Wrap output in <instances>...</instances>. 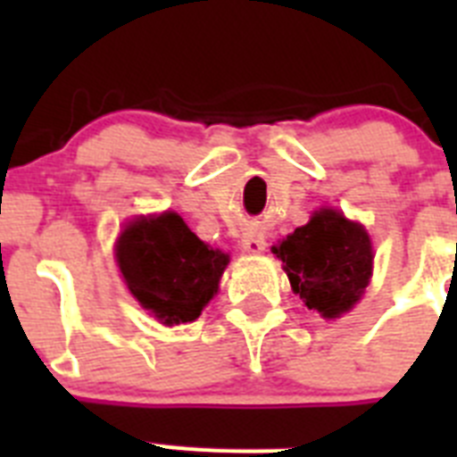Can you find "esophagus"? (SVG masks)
<instances>
[{
	"instance_id": "esophagus-1",
	"label": "esophagus",
	"mask_w": 457,
	"mask_h": 457,
	"mask_svg": "<svg viewBox=\"0 0 457 457\" xmlns=\"http://www.w3.org/2000/svg\"><path fill=\"white\" fill-rule=\"evenodd\" d=\"M242 249L249 253H261L265 249L263 236H258V233H245V237H242Z\"/></svg>"
}]
</instances>
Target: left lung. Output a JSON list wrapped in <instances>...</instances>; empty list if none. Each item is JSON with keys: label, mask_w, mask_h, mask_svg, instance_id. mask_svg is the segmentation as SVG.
Masks as SVG:
<instances>
[{"label": "left lung", "mask_w": 457, "mask_h": 457, "mask_svg": "<svg viewBox=\"0 0 457 457\" xmlns=\"http://www.w3.org/2000/svg\"><path fill=\"white\" fill-rule=\"evenodd\" d=\"M272 252L286 263L295 293L322 318H338L353 309L373 270L364 226L327 208L313 212L309 224L295 228Z\"/></svg>", "instance_id": "obj_1"}]
</instances>
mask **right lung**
<instances>
[{
	"label": "right lung",
	"mask_w": 457,
	"mask_h": 457,
	"mask_svg": "<svg viewBox=\"0 0 457 457\" xmlns=\"http://www.w3.org/2000/svg\"><path fill=\"white\" fill-rule=\"evenodd\" d=\"M116 261L130 293L164 325L196 320L228 265V256L201 242L176 212L130 221Z\"/></svg>",
	"instance_id": "obj_1"
}]
</instances>
